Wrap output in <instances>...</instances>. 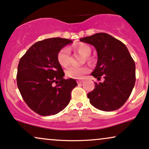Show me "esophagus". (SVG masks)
Wrapping results in <instances>:
<instances>
[{
  "label": "esophagus",
  "mask_w": 149,
  "mask_h": 149,
  "mask_svg": "<svg viewBox=\"0 0 149 149\" xmlns=\"http://www.w3.org/2000/svg\"><path fill=\"white\" fill-rule=\"evenodd\" d=\"M83 81H84V80H81V79L77 80V84H81Z\"/></svg>",
  "instance_id": "esophagus-1"
}]
</instances>
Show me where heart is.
Masks as SVG:
<instances>
[{
    "instance_id": "1",
    "label": "heart",
    "mask_w": 149,
    "mask_h": 149,
    "mask_svg": "<svg viewBox=\"0 0 149 149\" xmlns=\"http://www.w3.org/2000/svg\"><path fill=\"white\" fill-rule=\"evenodd\" d=\"M75 51L83 55L86 61H90L89 56L91 54V47L85 43H79L74 47ZM57 61L61 66L63 68L68 67L70 63V49L64 47L58 51L57 54ZM90 71L88 66L81 67H70L65 70L66 77L72 79H81L83 75L88 73Z\"/></svg>"
}]
</instances>
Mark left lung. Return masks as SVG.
Masks as SVG:
<instances>
[{"label":"left lung","mask_w":149,"mask_h":149,"mask_svg":"<svg viewBox=\"0 0 149 149\" xmlns=\"http://www.w3.org/2000/svg\"><path fill=\"white\" fill-rule=\"evenodd\" d=\"M81 41L91 44L97 49L98 59L95 78V88L88 93L94 107L104 111H113L125 104L135 83V64L127 47L122 41L106 33H97L81 38Z\"/></svg>","instance_id":"obj_1"}]
</instances>
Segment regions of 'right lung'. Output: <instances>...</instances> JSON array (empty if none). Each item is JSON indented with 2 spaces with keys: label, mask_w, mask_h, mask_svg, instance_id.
Here are the masks:
<instances>
[{
  "label": "right lung",
  "mask_w": 149,
  "mask_h": 149,
  "mask_svg": "<svg viewBox=\"0 0 149 149\" xmlns=\"http://www.w3.org/2000/svg\"><path fill=\"white\" fill-rule=\"evenodd\" d=\"M72 41L47 38L32 45L19 61L16 82L23 100L41 116L54 115L69 104L71 92L77 86L65 75L57 61L58 51ZM56 83L57 85H54Z\"/></svg>",
  "instance_id": "1"
}]
</instances>
